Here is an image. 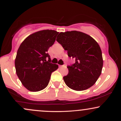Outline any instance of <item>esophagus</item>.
I'll use <instances>...</instances> for the list:
<instances>
[{"mask_svg":"<svg viewBox=\"0 0 121 121\" xmlns=\"http://www.w3.org/2000/svg\"><path fill=\"white\" fill-rule=\"evenodd\" d=\"M60 67H64V66H65V65H60Z\"/></svg>","mask_w":121,"mask_h":121,"instance_id":"1","label":"esophagus"}]
</instances>
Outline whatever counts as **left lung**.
<instances>
[{
    "mask_svg": "<svg viewBox=\"0 0 121 121\" xmlns=\"http://www.w3.org/2000/svg\"><path fill=\"white\" fill-rule=\"evenodd\" d=\"M56 40L75 61L67 66L69 73L63 77L65 84L77 91L92 86L103 66L102 51L97 41L88 35L76 30L60 32Z\"/></svg>",
    "mask_w": 121,
    "mask_h": 121,
    "instance_id": "1",
    "label": "left lung"
}]
</instances>
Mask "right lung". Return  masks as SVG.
Wrapping results in <instances>:
<instances>
[{
  "instance_id": "add662e5",
  "label": "right lung",
  "mask_w": 121,
  "mask_h": 121,
  "mask_svg": "<svg viewBox=\"0 0 121 121\" xmlns=\"http://www.w3.org/2000/svg\"><path fill=\"white\" fill-rule=\"evenodd\" d=\"M58 32L43 30L30 35L21 44L15 61L17 76L28 91L45 88L57 64L51 63L48 50L56 40Z\"/></svg>"
}]
</instances>
